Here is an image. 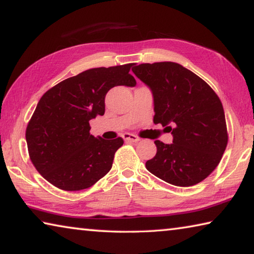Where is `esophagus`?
Returning <instances> with one entry per match:
<instances>
[{
	"instance_id": "1",
	"label": "esophagus",
	"mask_w": 254,
	"mask_h": 254,
	"mask_svg": "<svg viewBox=\"0 0 254 254\" xmlns=\"http://www.w3.org/2000/svg\"><path fill=\"white\" fill-rule=\"evenodd\" d=\"M123 139L127 141V142H137L140 139L134 134H130V133H126V134H123Z\"/></svg>"
}]
</instances>
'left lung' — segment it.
Masks as SVG:
<instances>
[{
  "mask_svg": "<svg viewBox=\"0 0 254 254\" xmlns=\"http://www.w3.org/2000/svg\"><path fill=\"white\" fill-rule=\"evenodd\" d=\"M153 95V122L174 136L156 140L157 153L145 162L150 173L175 186L200 183L220 163L227 145L222 102L200 77L177 63L141 64L132 68Z\"/></svg>",
  "mask_w": 254,
  "mask_h": 254,
  "instance_id": "1",
  "label": "left lung"
}]
</instances>
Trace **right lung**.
<instances>
[{
    "label": "right lung",
    "instance_id": "right-lung-1",
    "mask_svg": "<svg viewBox=\"0 0 254 254\" xmlns=\"http://www.w3.org/2000/svg\"><path fill=\"white\" fill-rule=\"evenodd\" d=\"M135 64L100 67L69 77L47 91L25 131L29 156L42 177L59 189L81 190L109 173L123 139L89 133V121L104 115L105 95L115 86L133 87Z\"/></svg>",
    "mask_w": 254,
    "mask_h": 254
}]
</instances>
